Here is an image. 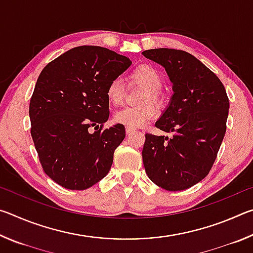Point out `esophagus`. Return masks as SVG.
Wrapping results in <instances>:
<instances>
[{
    "label": "esophagus",
    "instance_id": "34e87169",
    "mask_svg": "<svg viewBox=\"0 0 253 253\" xmlns=\"http://www.w3.org/2000/svg\"><path fill=\"white\" fill-rule=\"evenodd\" d=\"M132 131H135V128H132V127H126V132L127 134H130V132H132Z\"/></svg>",
    "mask_w": 253,
    "mask_h": 253
}]
</instances>
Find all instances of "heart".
I'll return each instance as SVG.
<instances>
[{
  "label": "heart",
  "instance_id": "heart-1",
  "mask_svg": "<svg viewBox=\"0 0 253 253\" xmlns=\"http://www.w3.org/2000/svg\"><path fill=\"white\" fill-rule=\"evenodd\" d=\"M130 80L146 87L143 93V101L161 100V88L163 87V78L157 69L143 65L137 67L129 76ZM106 96L111 104L119 105L124 98V87L121 79H113L106 88ZM156 115V107L152 102H144L137 106H125L115 113L114 119L118 124L128 127H143Z\"/></svg>",
  "mask_w": 253,
  "mask_h": 253
}]
</instances>
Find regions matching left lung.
<instances>
[{"instance_id": "8db88e82", "label": "left lung", "mask_w": 253, "mask_h": 253, "mask_svg": "<svg viewBox=\"0 0 253 253\" xmlns=\"http://www.w3.org/2000/svg\"><path fill=\"white\" fill-rule=\"evenodd\" d=\"M143 54L165 68L174 91L155 124L173 136L145 135L144 168L157 186L186 190L212 169L225 135L229 98L221 80L194 55L168 48Z\"/></svg>"}]
</instances>
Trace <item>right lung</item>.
I'll return each mask as SVG.
<instances>
[{"mask_svg": "<svg viewBox=\"0 0 253 253\" xmlns=\"http://www.w3.org/2000/svg\"><path fill=\"white\" fill-rule=\"evenodd\" d=\"M130 65L109 49L81 45L41 71L30 100L31 136L43 170L59 185L85 190L108 174L126 134L122 124L102 129L109 117L106 88Z\"/></svg>", "mask_w": 253, "mask_h": 253, "instance_id": "right-lung-1", "label": "right lung"}]
</instances>
